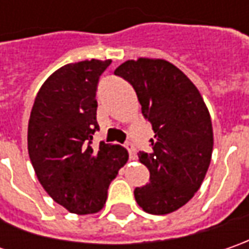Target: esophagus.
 Returning <instances> with one entry per match:
<instances>
[{"instance_id": "esophagus-1", "label": "esophagus", "mask_w": 249, "mask_h": 249, "mask_svg": "<svg viewBox=\"0 0 249 249\" xmlns=\"http://www.w3.org/2000/svg\"><path fill=\"white\" fill-rule=\"evenodd\" d=\"M124 147H126V149L129 151L130 159L137 158V152H136V148H134V145H133L131 142H126V144H124Z\"/></svg>"}]
</instances>
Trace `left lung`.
Listing matches in <instances>:
<instances>
[{
  "label": "left lung",
  "mask_w": 249,
  "mask_h": 249,
  "mask_svg": "<svg viewBox=\"0 0 249 249\" xmlns=\"http://www.w3.org/2000/svg\"><path fill=\"white\" fill-rule=\"evenodd\" d=\"M115 74L133 86L155 133L151 152L139 154L148 167L149 183L134 190L136 201L147 213H172L186 205L205 178L213 149L209 110L196 84L165 59H130Z\"/></svg>",
  "instance_id": "8db88e82"
}]
</instances>
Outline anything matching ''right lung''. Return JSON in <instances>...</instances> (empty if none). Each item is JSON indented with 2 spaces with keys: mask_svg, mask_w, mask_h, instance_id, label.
<instances>
[{
  "mask_svg": "<svg viewBox=\"0 0 249 249\" xmlns=\"http://www.w3.org/2000/svg\"><path fill=\"white\" fill-rule=\"evenodd\" d=\"M110 59L59 68L44 82L30 112L27 149L47 194L72 213H97L110 181L129 159L127 149L101 141L91 147L97 123L95 91Z\"/></svg>",
  "mask_w": 249,
  "mask_h": 249,
  "instance_id": "obj_1",
  "label": "right lung"
}]
</instances>
